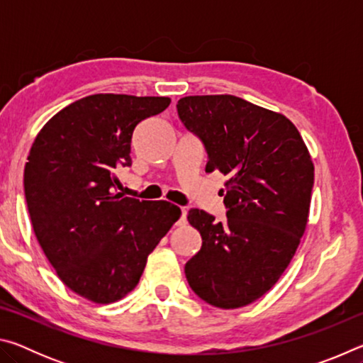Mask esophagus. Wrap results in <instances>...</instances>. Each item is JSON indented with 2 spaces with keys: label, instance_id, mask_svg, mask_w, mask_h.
I'll return each instance as SVG.
<instances>
[{
  "label": "esophagus",
  "instance_id": "esophagus-1",
  "mask_svg": "<svg viewBox=\"0 0 363 363\" xmlns=\"http://www.w3.org/2000/svg\"><path fill=\"white\" fill-rule=\"evenodd\" d=\"M186 223H187V210H186V208H181V219H179V223H177V224L184 225Z\"/></svg>",
  "mask_w": 363,
  "mask_h": 363
}]
</instances>
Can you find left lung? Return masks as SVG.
<instances>
[{
	"mask_svg": "<svg viewBox=\"0 0 363 363\" xmlns=\"http://www.w3.org/2000/svg\"><path fill=\"white\" fill-rule=\"evenodd\" d=\"M177 113L203 140L205 171L229 177L225 223L190 210L201 248L186 264L195 294L220 309H238L277 284L309 219L314 163L285 115L237 96H187Z\"/></svg>",
	"mask_w": 363,
	"mask_h": 363,
	"instance_id": "obj_1",
	"label": "left lung"
}]
</instances>
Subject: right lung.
I'll list each match as a JSON object with an SVG mask.
<instances>
[{"label":"right lung","mask_w":363,"mask_h":363,"mask_svg":"<svg viewBox=\"0 0 363 363\" xmlns=\"http://www.w3.org/2000/svg\"><path fill=\"white\" fill-rule=\"evenodd\" d=\"M169 102L83 97L54 115L30 149L23 189L36 240L62 284L96 304L136 288L147 257L181 218L169 201H139L113 190L116 169L131 167L136 126Z\"/></svg>","instance_id":"right-lung-1"}]
</instances>
